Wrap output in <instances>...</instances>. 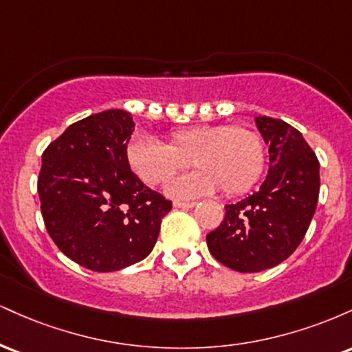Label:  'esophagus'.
Instances as JSON below:
<instances>
[{
    "label": "esophagus",
    "mask_w": 352,
    "mask_h": 352,
    "mask_svg": "<svg viewBox=\"0 0 352 352\" xmlns=\"http://www.w3.org/2000/svg\"><path fill=\"white\" fill-rule=\"evenodd\" d=\"M175 208H192L195 207V201H173Z\"/></svg>",
    "instance_id": "34e87169"
}]
</instances>
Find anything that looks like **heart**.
Wrapping results in <instances>:
<instances>
[{
	"label": "heart",
	"instance_id": "obj_1",
	"mask_svg": "<svg viewBox=\"0 0 352 352\" xmlns=\"http://www.w3.org/2000/svg\"><path fill=\"white\" fill-rule=\"evenodd\" d=\"M200 168L167 184L173 199L187 200L213 193L240 195L256 184L265 168V144L243 125H192L172 131L167 145L139 137L127 147V164L144 184L159 185L190 165Z\"/></svg>",
	"mask_w": 352,
	"mask_h": 352
}]
</instances>
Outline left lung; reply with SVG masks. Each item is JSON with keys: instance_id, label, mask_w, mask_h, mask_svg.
Listing matches in <instances>:
<instances>
[{"instance_id": "8db88e82", "label": "left lung", "mask_w": 352, "mask_h": 352, "mask_svg": "<svg viewBox=\"0 0 352 352\" xmlns=\"http://www.w3.org/2000/svg\"><path fill=\"white\" fill-rule=\"evenodd\" d=\"M270 153L258 192L225 207L220 227L207 235L217 261L240 273L280 265L305 238L319 197V162L301 132L273 117H254Z\"/></svg>"}]
</instances>
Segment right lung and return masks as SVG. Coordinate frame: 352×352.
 I'll return each mask as SVG.
<instances>
[{"label":"right lung","mask_w":352,"mask_h":352,"mask_svg":"<svg viewBox=\"0 0 352 352\" xmlns=\"http://www.w3.org/2000/svg\"><path fill=\"white\" fill-rule=\"evenodd\" d=\"M131 112L92 114L71 124L43 152L38 193L47 233L72 261L117 272L155 246L172 201L140 182L127 164Z\"/></svg>","instance_id":"right-lung-1"}]
</instances>
